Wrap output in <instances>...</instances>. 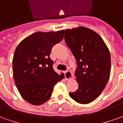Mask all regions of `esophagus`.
I'll return each instance as SVG.
<instances>
[{
    "instance_id": "1",
    "label": "esophagus",
    "mask_w": 123,
    "mask_h": 123,
    "mask_svg": "<svg viewBox=\"0 0 123 123\" xmlns=\"http://www.w3.org/2000/svg\"><path fill=\"white\" fill-rule=\"evenodd\" d=\"M72 77V73L70 71H66L65 72V77L66 80H69Z\"/></svg>"
}]
</instances>
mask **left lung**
I'll return each instance as SVG.
<instances>
[{
	"label": "left lung",
	"mask_w": 123,
	"mask_h": 123,
	"mask_svg": "<svg viewBox=\"0 0 123 123\" xmlns=\"http://www.w3.org/2000/svg\"><path fill=\"white\" fill-rule=\"evenodd\" d=\"M65 40L77 63L75 75L79 88L69 96L78 103L89 104L100 96L109 80V50L99 34L85 27L65 30Z\"/></svg>",
	"instance_id": "obj_1"
}]
</instances>
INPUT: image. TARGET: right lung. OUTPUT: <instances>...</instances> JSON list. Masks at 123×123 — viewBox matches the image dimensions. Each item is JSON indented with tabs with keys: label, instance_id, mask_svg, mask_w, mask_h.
I'll use <instances>...</instances> for the list:
<instances>
[{
	"label": "right lung",
	"instance_id": "add662e5",
	"mask_svg": "<svg viewBox=\"0 0 123 123\" xmlns=\"http://www.w3.org/2000/svg\"><path fill=\"white\" fill-rule=\"evenodd\" d=\"M64 30L38 31L25 37L16 48L12 58L13 79L23 99L33 105L45 103L56 83L65 77L53 69L52 48L63 39Z\"/></svg>",
	"mask_w": 123,
	"mask_h": 123
}]
</instances>
